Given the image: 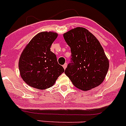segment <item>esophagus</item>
Instances as JSON below:
<instances>
[{
  "mask_svg": "<svg viewBox=\"0 0 126 126\" xmlns=\"http://www.w3.org/2000/svg\"><path fill=\"white\" fill-rule=\"evenodd\" d=\"M67 63H64V64L63 65V68H64V69H65V68H67Z\"/></svg>",
  "mask_w": 126,
  "mask_h": 126,
  "instance_id": "esophagus-1",
  "label": "esophagus"
}]
</instances>
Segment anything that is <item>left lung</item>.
I'll return each mask as SVG.
<instances>
[{"instance_id": "obj_1", "label": "left lung", "mask_w": 126, "mask_h": 126, "mask_svg": "<svg viewBox=\"0 0 126 126\" xmlns=\"http://www.w3.org/2000/svg\"><path fill=\"white\" fill-rule=\"evenodd\" d=\"M63 38L72 53L65 74L73 84L85 91L100 85L109 63L98 40L82 27L71 30L63 34Z\"/></svg>"}]
</instances>
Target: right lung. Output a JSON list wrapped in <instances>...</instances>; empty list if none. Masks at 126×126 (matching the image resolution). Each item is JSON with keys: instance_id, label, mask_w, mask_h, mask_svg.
Segmentation results:
<instances>
[{"instance_id": "1", "label": "right lung", "mask_w": 126, "mask_h": 126, "mask_svg": "<svg viewBox=\"0 0 126 126\" xmlns=\"http://www.w3.org/2000/svg\"><path fill=\"white\" fill-rule=\"evenodd\" d=\"M58 34L42 32L35 36L22 53L19 62L20 76L28 85L45 89L53 85L64 72L50 47Z\"/></svg>"}]
</instances>
